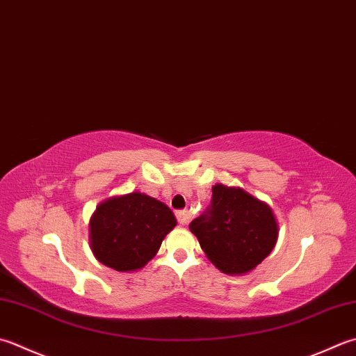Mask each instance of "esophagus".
<instances>
[{
	"label": "esophagus",
	"mask_w": 356,
	"mask_h": 356,
	"mask_svg": "<svg viewBox=\"0 0 356 356\" xmlns=\"http://www.w3.org/2000/svg\"><path fill=\"white\" fill-rule=\"evenodd\" d=\"M176 218H177L179 224L188 225L193 218V213L190 210H179V211H176Z\"/></svg>",
	"instance_id": "obj_1"
}]
</instances>
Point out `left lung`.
Listing matches in <instances>:
<instances>
[{
	"label": "left lung",
	"instance_id": "obj_1",
	"mask_svg": "<svg viewBox=\"0 0 356 356\" xmlns=\"http://www.w3.org/2000/svg\"><path fill=\"white\" fill-rule=\"evenodd\" d=\"M202 250L220 271L242 275L266 259L277 239L271 208L241 188L214 185L211 204L190 224Z\"/></svg>",
	"mask_w": 356,
	"mask_h": 356
}]
</instances>
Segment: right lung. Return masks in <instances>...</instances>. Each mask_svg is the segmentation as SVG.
<instances>
[{
    "instance_id": "obj_1",
    "label": "right lung",
    "mask_w": 356,
    "mask_h": 356,
    "mask_svg": "<svg viewBox=\"0 0 356 356\" xmlns=\"http://www.w3.org/2000/svg\"><path fill=\"white\" fill-rule=\"evenodd\" d=\"M172 211L162 202L142 193L104 200L89 224L94 256L117 271L146 266L160 243L176 227Z\"/></svg>"
}]
</instances>
